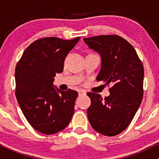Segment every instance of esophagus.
I'll use <instances>...</instances> for the list:
<instances>
[{"mask_svg": "<svg viewBox=\"0 0 159 159\" xmlns=\"http://www.w3.org/2000/svg\"><path fill=\"white\" fill-rule=\"evenodd\" d=\"M86 91L84 90H78V95L79 96H83V95H86Z\"/></svg>", "mask_w": 159, "mask_h": 159, "instance_id": "obj_1", "label": "esophagus"}]
</instances>
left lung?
Instances as JSON below:
<instances>
[{"label":"left lung","mask_w":159,"mask_h":159,"mask_svg":"<svg viewBox=\"0 0 159 159\" xmlns=\"http://www.w3.org/2000/svg\"><path fill=\"white\" fill-rule=\"evenodd\" d=\"M84 41L101 56V69L96 80L113 85L109 96L104 99L99 94L87 93L91 99L88 120L100 134L117 135L129 126L141 103L143 64L132 45L120 36H92Z\"/></svg>","instance_id":"8db88e82"}]
</instances>
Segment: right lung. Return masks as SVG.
<instances>
[{
    "label": "right lung",
    "mask_w": 159,
    "mask_h": 159,
    "mask_svg": "<svg viewBox=\"0 0 159 159\" xmlns=\"http://www.w3.org/2000/svg\"><path fill=\"white\" fill-rule=\"evenodd\" d=\"M80 37L65 40L45 37L26 48L16 67V96L28 123L45 134L64 129L72 120L78 92L54 87L57 73Z\"/></svg>",
    "instance_id": "right-lung-1"
}]
</instances>
